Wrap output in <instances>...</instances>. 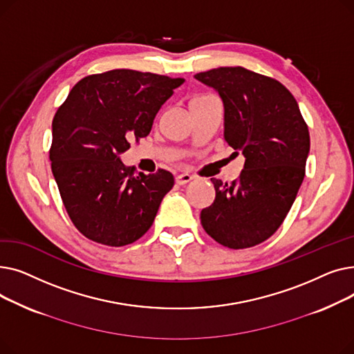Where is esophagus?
Masks as SVG:
<instances>
[{
  "label": "esophagus",
  "mask_w": 354,
  "mask_h": 354,
  "mask_svg": "<svg viewBox=\"0 0 354 354\" xmlns=\"http://www.w3.org/2000/svg\"><path fill=\"white\" fill-rule=\"evenodd\" d=\"M175 180H176L178 185H187L188 182L192 180V176L189 174H180L175 178Z\"/></svg>",
  "instance_id": "1"
}]
</instances>
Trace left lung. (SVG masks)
Returning a JSON list of instances; mask_svg holds the SVG:
<instances>
[{"label": "left lung", "mask_w": 354, "mask_h": 354, "mask_svg": "<svg viewBox=\"0 0 354 354\" xmlns=\"http://www.w3.org/2000/svg\"><path fill=\"white\" fill-rule=\"evenodd\" d=\"M224 103V139L243 152L244 169L231 185L212 178L215 201L201 212L203 230L221 245L243 250L268 239L299 192L310 152L299 103L280 83L244 67L195 74Z\"/></svg>", "instance_id": "obj_1"}]
</instances>
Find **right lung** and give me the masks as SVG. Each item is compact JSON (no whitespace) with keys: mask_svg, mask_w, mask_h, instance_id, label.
<instances>
[{"mask_svg":"<svg viewBox=\"0 0 354 354\" xmlns=\"http://www.w3.org/2000/svg\"><path fill=\"white\" fill-rule=\"evenodd\" d=\"M185 80L118 68L82 79L53 119L51 171L71 222L109 247L135 243L152 227L174 187L165 169L145 175L120 155L149 135L162 104Z\"/></svg>","mask_w":354,"mask_h":354,"instance_id":"obj_1","label":"right lung"}]
</instances>
